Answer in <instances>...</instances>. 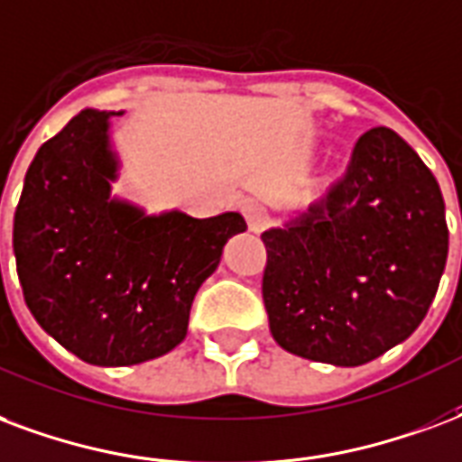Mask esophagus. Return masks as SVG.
Returning a JSON list of instances; mask_svg holds the SVG:
<instances>
[{
  "label": "esophagus",
  "mask_w": 462,
  "mask_h": 462,
  "mask_svg": "<svg viewBox=\"0 0 462 462\" xmlns=\"http://www.w3.org/2000/svg\"><path fill=\"white\" fill-rule=\"evenodd\" d=\"M242 215H245V220H247L252 232H264L269 227V210L262 203L249 200V203L242 205Z\"/></svg>",
  "instance_id": "1"
}]
</instances>
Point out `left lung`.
Returning <instances> with one entry per match:
<instances>
[{"mask_svg": "<svg viewBox=\"0 0 462 462\" xmlns=\"http://www.w3.org/2000/svg\"><path fill=\"white\" fill-rule=\"evenodd\" d=\"M262 242L276 343L357 367L406 340L429 313L448 257L446 205L419 153L374 126L357 139L343 179Z\"/></svg>", "mask_w": 462, "mask_h": 462, "instance_id": "obj_1", "label": "left lung"}]
</instances>
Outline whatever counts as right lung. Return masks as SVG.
<instances>
[{
	"instance_id": "add662e5",
	"label": "right lung",
	"mask_w": 462,
	"mask_h": 462,
	"mask_svg": "<svg viewBox=\"0 0 462 462\" xmlns=\"http://www.w3.org/2000/svg\"><path fill=\"white\" fill-rule=\"evenodd\" d=\"M109 117L83 109L41 146L14 215V254L36 323L80 360L125 367L186 337L200 283L247 222L240 213L146 217L112 200Z\"/></svg>"
}]
</instances>
